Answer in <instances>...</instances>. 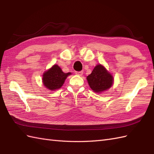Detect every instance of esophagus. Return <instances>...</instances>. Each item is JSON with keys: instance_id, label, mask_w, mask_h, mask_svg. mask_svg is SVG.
Masks as SVG:
<instances>
[{"instance_id": "obj_1", "label": "esophagus", "mask_w": 154, "mask_h": 154, "mask_svg": "<svg viewBox=\"0 0 154 154\" xmlns=\"http://www.w3.org/2000/svg\"><path fill=\"white\" fill-rule=\"evenodd\" d=\"M75 74L77 75H79V76H81L83 74V71H76L75 72Z\"/></svg>"}]
</instances>
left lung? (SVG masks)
Listing matches in <instances>:
<instances>
[{
	"instance_id": "8db88e82",
	"label": "left lung",
	"mask_w": 154,
	"mask_h": 154,
	"mask_svg": "<svg viewBox=\"0 0 154 154\" xmlns=\"http://www.w3.org/2000/svg\"><path fill=\"white\" fill-rule=\"evenodd\" d=\"M87 80L91 89L97 93L109 89L114 83L112 75L101 64L94 67L92 73L87 77Z\"/></svg>"
}]
</instances>
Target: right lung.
<instances>
[{"mask_svg":"<svg viewBox=\"0 0 154 154\" xmlns=\"http://www.w3.org/2000/svg\"><path fill=\"white\" fill-rule=\"evenodd\" d=\"M70 75L71 73H64L61 67L55 64L43 73L42 83L46 89L50 91H55L60 89L64 84L65 79Z\"/></svg>","mask_w":154,"mask_h":154,"instance_id":"obj_1","label":"right lung"}]
</instances>
